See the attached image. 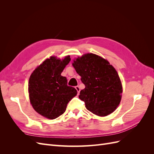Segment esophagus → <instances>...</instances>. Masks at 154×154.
Masks as SVG:
<instances>
[{"instance_id": "34e87169", "label": "esophagus", "mask_w": 154, "mask_h": 154, "mask_svg": "<svg viewBox=\"0 0 154 154\" xmlns=\"http://www.w3.org/2000/svg\"><path fill=\"white\" fill-rule=\"evenodd\" d=\"M75 88L76 89V91H77V92H78V93L80 92V87H79V86H76V87H75Z\"/></svg>"}]
</instances>
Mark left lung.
<instances>
[{"mask_svg":"<svg viewBox=\"0 0 154 154\" xmlns=\"http://www.w3.org/2000/svg\"><path fill=\"white\" fill-rule=\"evenodd\" d=\"M72 66L85 86L79 98L85 102L86 109L99 116L113 112L119 105L123 92L114 67L105 59L92 53L78 57Z\"/></svg>","mask_w":154,"mask_h":154,"instance_id":"8db88e82","label":"left lung"}]
</instances>
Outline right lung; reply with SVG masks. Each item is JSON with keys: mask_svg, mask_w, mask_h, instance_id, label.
<instances>
[{"mask_svg": "<svg viewBox=\"0 0 154 154\" xmlns=\"http://www.w3.org/2000/svg\"><path fill=\"white\" fill-rule=\"evenodd\" d=\"M70 60L69 56L62 60L51 57L36 67L29 78L31 104L46 118L54 119L63 114L69 101L77 94L76 88L68 86L66 77L61 75Z\"/></svg>", "mask_w": 154, "mask_h": 154, "instance_id": "obj_1", "label": "right lung"}]
</instances>
